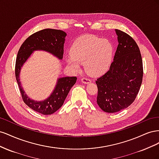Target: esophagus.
<instances>
[{"label": "esophagus", "mask_w": 159, "mask_h": 159, "mask_svg": "<svg viewBox=\"0 0 159 159\" xmlns=\"http://www.w3.org/2000/svg\"><path fill=\"white\" fill-rule=\"evenodd\" d=\"M81 81H82L84 84H89L91 82V80L89 79H88L87 78H84V77L81 79Z\"/></svg>", "instance_id": "esophagus-1"}]
</instances>
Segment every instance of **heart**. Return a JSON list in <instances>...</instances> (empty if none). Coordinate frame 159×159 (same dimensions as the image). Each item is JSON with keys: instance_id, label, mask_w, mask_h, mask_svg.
Masks as SVG:
<instances>
[{"instance_id": "heart-1", "label": "heart", "mask_w": 159, "mask_h": 159, "mask_svg": "<svg viewBox=\"0 0 159 159\" xmlns=\"http://www.w3.org/2000/svg\"><path fill=\"white\" fill-rule=\"evenodd\" d=\"M113 48L109 41L95 36H81L72 44L71 57L67 64L75 71L80 69V63L84 64L85 71L91 76L104 74L112 60Z\"/></svg>"}]
</instances>
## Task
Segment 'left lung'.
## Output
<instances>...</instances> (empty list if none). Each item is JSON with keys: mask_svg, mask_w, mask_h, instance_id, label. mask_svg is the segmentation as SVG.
<instances>
[{"mask_svg": "<svg viewBox=\"0 0 159 159\" xmlns=\"http://www.w3.org/2000/svg\"><path fill=\"white\" fill-rule=\"evenodd\" d=\"M119 44L109 70L98 78L97 103L105 112L115 113L128 107L137 98L143 81L140 50L127 33L116 29Z\"/></svg>", "mask_w": 159, "mask_h": 159, "instance_id": "left-lung-1", "label": "left lung"}]
</instances>
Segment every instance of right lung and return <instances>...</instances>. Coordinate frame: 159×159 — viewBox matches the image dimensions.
Listing matches in <instances>:
<instances>
[{"label": "right lung", "mask_w": 159, "mask_h": 159, "mask_svg": "<svg viewBox=\"0 0 159 159\" xmlns=\"http://www.w3.org/2000/svg\"><path fill=\"white\" fill-rule=\"evenodd\" d=\"M66 32L60 30L46 28L34 33L22 43L18 52L15 64V76L22 98L28 107L43 115H51L63 105L70 90L77 80L76 77H64L57 81L54 91L43 102H35L25 93L19 80L21 67L32 52L37 50L49 52L58 58H63Z\"/></svg>", "instance_id": "right-lung-1"}]
</instances>
